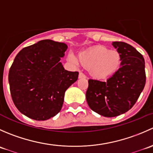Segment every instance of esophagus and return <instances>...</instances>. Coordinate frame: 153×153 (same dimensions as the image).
Here are the masks:
<instances>
[{"instance_id":"obj_1","label":"esophagus","mask_w":153,"mask_h":153,"mask_svg":"<svg viewBox=\"0 0 153 153\" xmlns=\"http://www.w3.org/2000/svg\"><path fill=\"white\" fill-rule=\"evenodd\" d=\"M78 78H86V75L83 72H79L78 75Z\"/></svg>"}]
</instances>
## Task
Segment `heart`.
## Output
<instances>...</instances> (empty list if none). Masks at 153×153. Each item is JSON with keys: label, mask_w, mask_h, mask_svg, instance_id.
<instances>
[{"label": "heart", "mask_w": 153, "mask_h": 153, "mask_svg": "<svg viewBox=\"0 0 153 153\" xmlns=\"http://www.w3.org/2000/svg\"><path fill=\"white\" fill-rule=\"evenodd\" d=\"M81 64L88 67L91 75L98 79H105L113 75L121 64V54L117 50H109L103 46H96L78 54ZM68 61L78 65V60L73 53L68 55Z\"/></svg>", "instance_id": "1"}]
</instances>
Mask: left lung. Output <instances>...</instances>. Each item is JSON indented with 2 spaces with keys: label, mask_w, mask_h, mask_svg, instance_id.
<instances>
[{
  "label": "left lung",
  "mask_w": 153,
  "mask_h": 153,
  "mask_svg": "<svg viewBox=\"0 0 153 153\" xmlns=\"http://www.w3.org/2000/svg\"><path fill=\"white\" fill-rule=\"evenodd\" d=\"M112 45L121 54V67L106 81L89 79L86 92L89 108L109 118L129 110L139 98L146 83L142 55L126 43L112 42Z\"/></svg>",
  "instance_id": "1"
}]
</instances>
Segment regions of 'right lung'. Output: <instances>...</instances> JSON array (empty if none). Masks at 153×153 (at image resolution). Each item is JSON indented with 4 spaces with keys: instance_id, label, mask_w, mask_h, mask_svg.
<instances>
[{
    "instance_id": "right-lung-1",
    "label": "right lung",
    "mask_w": 153,
    "mask_h": 153,
    "mask_svg": "<svg viewBox=\"0 0 153 153\" xmlns=\"http://www.w3.org/2000/svg\"><path fill=\"white\" fill-rule=\"evenodd\" d=\"M67 45L42 40L21 49L9 72L12 101L28 118L46 121L55 116L64 104L66 90L78 80V72L64 69Z\"/></svg>"
}]
</instances>
